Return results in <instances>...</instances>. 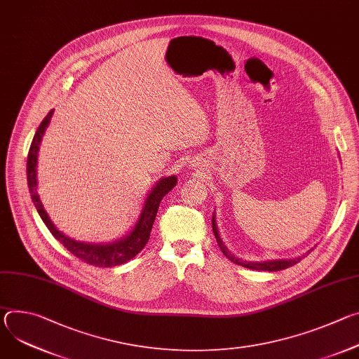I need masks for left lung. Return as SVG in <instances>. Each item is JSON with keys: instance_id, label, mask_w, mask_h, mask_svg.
<instances>
[{"instance_id": "1", "label": "left lung", "mask_w": 359, "mask_h": 359, "mask_svg": "<svg viewBox=\"0 0 359 359\" xmlns=\"http://www.w3.org/2000/svg\"><path fill=\"white\" fill-rule=\"evenodd\" d=\"M213 233L216 236V240H217V244L222 250V252L226 255V257L233 262L234 264H238L241 267H245V269H250V270H257V271H280V270H284V269H288L294 264H297L301 257H297V259H292V260H273V262H263V263H252V262H243V260H238L236 259L234 255L226 248V245L223 244L220 236H219V231H217V227H216V220L213 217Z\"/></svg>"}]
</instances>
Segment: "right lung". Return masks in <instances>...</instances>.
<instances>
[{
	"label": "right lung",
	"instance_id": "right-lung-1",
	"mask_svg": "<svg viewBox=\"0 0 359 359\" xmlns=\"http://www.w3.org/2000/svg\"><path fill=\"white\" fill-rule=\"evenodd\" d=\"M53 114H54V111H50L42 121L39 128L36 129L35 136L29 146V151H28L27 179H28V187H29V193H31L35 208H36L42 222L48 227V230L53 233V236L58 241H61V244L71 254H74L76 259H79L81 262H83L89 266H95V267L108 269V267H114V266H121V264L126 263L128 260L133 259L135 255L139 251H142V248L149 241L153 222H155L156 215H158L159 204H161L162 198L176 186L177 180L175 176H169V177L162 179L155 187H153V190L149 193V196L146 198L144 208L140 213V217H139L135 229L125 238H122L116 243H112V244H86V243H79V241H75V240L67 237L54 226L53 222H50L46 212L43 210V206H42L39 196L36 193L38 149H39V143L42 140V135H43Z\"/></svg>",
	"mask_w": 359,
	"mask_h": 359
}]
</instances>
